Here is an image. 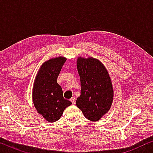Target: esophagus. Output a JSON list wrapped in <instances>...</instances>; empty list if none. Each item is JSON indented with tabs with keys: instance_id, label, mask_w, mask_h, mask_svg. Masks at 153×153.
Wrapping results in <instances>:
<instances>
[{
	"instance_id": "1",
	"label": "esophagus",
	"mask_w": 153,
	"mask_h": 153,
	"mask_svg": "<svg viewBox=\"0 0 153 153\" xmlns=\"http://www.w3.org/2000/svg\"><path fill=\"white\" fill-rule=\"evenodd\" d=\"M70 101H71V102H72V104H74L75 103V98L74 97H72L70 99Z\"/></svg>"
}]
</instances>
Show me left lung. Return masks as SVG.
Wrapping results in <instances>:
<instances>
[{"label":"left lung","instance_id":"8db88e82","mask_svg":"<svg viewBox=\"0 0 153 153\" xmlns=\"http://www.w3.org/2000/svg\"><path fill=\"white\" fill-rule=\"evenodd\" d=\"M81 79V95L76 104L88 120L98 121L109 111L114 90L109 74L96 58L79 57L76 62Z\"/></svg>","mask_w":153,"mask_h":153}]
</instances>
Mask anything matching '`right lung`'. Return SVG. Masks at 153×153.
Wrapping results in <instances>:
<instances>
[{
  "label": "right lung",
  "instance_id": "add662e5",
  "mask_svg": "<svg viewBox=\"0 0 153 153\" xmlns=\"http://www.w3.org/2000/svg\"><path fill=\"white\" fill-rule=\"evenodd\" d=\"M66 60L60 56L44 62L34 81L33 104L37 112L50 123L59 120L65 108L72 104L63 97L62 88L57 83V78Z\"/></svg>",
  "mask_w": 153,
  "mask_h": 153
}]
</instances>
